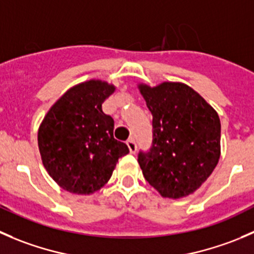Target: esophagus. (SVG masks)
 I'll use <instances>...</instances> for the list:
<instances>
[{
  "instance_id": "obj_1",
  "label": "esophagus",
  "mask_w": 254,
  "mask_h": 254,
  "mask_svg": "<svg viewBox=\"0 0 254 254\" xmlns=\"http://www.w3.org/2000/svg\"><path fill=\"white\" fill-rule=\"evenodd\" d=\"M127 145H128V149H129V152L132 153V154H134V153L137 152V144H135L133 138H130V139L127 140Z\"/></svg>"
}]
</instances>
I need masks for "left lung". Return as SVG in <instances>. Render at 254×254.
Wrapping results in <instances>:
<instances>
[{
    "label": "left lung",
    "instance_id": "8db88e82",
    "mask_svg": "<svg viewBox=\"0 0 254 254\" xmlns=\"http://www.w3.org/2000/svg\"><path fill=\"white\" fill-rule=\"evenodd\" d=\"M137 87L153 116V147L138 157L143 175L163 197L188 196L206 182L220 159V117L183 82H138Z\"/></svg>",
    "mask_w": 254,
    "mask_h": 254
}]
</instances>
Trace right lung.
<instances>
[{"label": "right lung", "instance_id": "1", "mask_svg": "<svg viewBox=\"0 0 254 254\" xmlns=\"http://www.w3.org/2000/svg\"><path fill=\"white\" fill-rule=\"evenodd\" d=\"M116 91L114 84L90 79L74 85L54 102L38 128L44 168L66 191L91 195L112 177L119 158L129 153L114 138V119L102 104Z\"/></svg>", "mask_w": 254, "mask_h": 254}]
</instances>
